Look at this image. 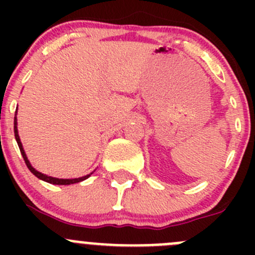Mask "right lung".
I'll use <instances>...</instances> for the list:
<instances>
[{"label":"right lung","instance_id":"right-lung-1","mask_svg":"<svg viewBox=\"0 0 255 255\" xmlns=\"http://www.w3.org/2000/svg\"><path fill=\"white\" fill-rule=\"evenodd\" d=\"M16 113H17V111H16ZM14 137H16L17 144H18V146H19L20 154H22L23 159H24V161H25V165L28 166V169H29V170L32 171V173L34 174V175L37 176L38 179H42V180H44V181L49 182V184H54V185H70V184H76V182L82 181V180L87 179V177L90 176V175H86V176L79 177V179H56V177H51V176L44 175V174H42V173H39V171L35 170V169L33 168L32 165H30V163H29V161H28V159H27V155H25L24 150H23L22 143H20L19 135H18V130H17V117H16V116H14Z\"/></svg>","mask_w":255,"mask_h":255}]
</instances>
